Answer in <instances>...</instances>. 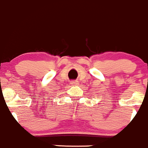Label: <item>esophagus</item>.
Instances as JSON below:
<instances>
[{"label":"esophagus","instance_id":"obj_1","mask_svg":"<svg viewBox=\"0 0 148 148\" xmlns=\"http://www.w3.org/2000/svg\"><path fill=\"white\" fill-rule=\"evenodd\" d=\"M70 84H71L72 86H76V85L78 84V81H71V82H70Z\"/></svg>","mask_w":148,"mask_h":148}]
</instances>
